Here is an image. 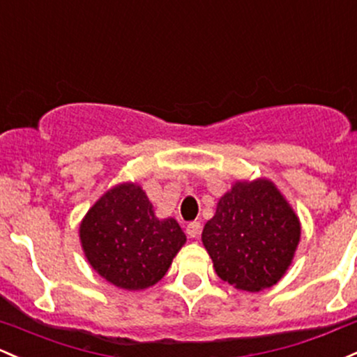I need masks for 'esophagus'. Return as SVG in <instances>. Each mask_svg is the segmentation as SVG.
<instances>
[{"instance_id":"34e87169","label":"esophagus","mask_w":357,"mask_h":357,"mask_svg":"<svg viewBox=\"0 0 357 357\" xmlns=\"http://www.w3.org/2000/svg\"><path fill=\"white\" fill-rule=\"evenodd\" d=\"M202 232V223L199 222H190L186 225V234L190 237H198Z\"/></svg>"}]
</instances>
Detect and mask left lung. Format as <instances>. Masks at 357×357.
I'll return each instance as SVG.
<instances>
[{"label":"left lung","mask_w":357,"mask_h":357,"mask_svg":"<svg viewBox=\"0 0 357 357\" xmlns=\"http://www.w3.org/2000/svg\"><path fill=\"white\" fill-rule=\"evenodd\" d=\"M213 268L244 291L273 287L287 273L300 242V222L271 181L236 183L203 229Z\"/></svg>","instance_id":"obj_1"}]
</instances>
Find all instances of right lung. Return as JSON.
Instances as JSON below:
<instances>
[{
	"instance_id": "add662e5",
	"label": "right lung",
	"mask_w": 357,
	"mask_h": 357,
	"mask_svg": "<svg viewBox=\"0 0 357 357\" xmlns=\"http://www.w3.org/2000/svg\"><path fill=\"white\" fill-rule=\"evenodd\" d=\"M79 237L93 269L123 289L158 283L186 242L174 218H155L137 185L115 186L98 199L81 223Z\"/></svg>"
}]
</instances>
